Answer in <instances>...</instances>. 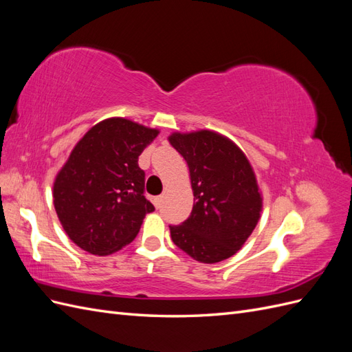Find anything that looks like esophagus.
I'll return each instance as SVG.
<instances>
[{
  "instance_id": "obj_1",
  "label": "esophagus",
  "mask_w": 352,
  "mask_h": 352,
  "mask_svg": "<svg viewBox=\"0 0 352 352\" xmlns=\"http://www.w3.org/2000/svg\"><path fill=\"white\" fill-rule=\"evenodd\" d=\"M163 195H158V197H155L154 198V204H155V207L157 208H160V207H162V202H163Z\"/></svg>"
}]
</instances>
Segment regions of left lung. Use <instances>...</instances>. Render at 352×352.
Segmentation results:
<instances>
[{
  "label": "left lung",
  "mask_w": 352,
  "mask_h": 352,
  "mask_svg": "<svg viewBox=\"0 0 352 352\" xmlns=\"http://www.w3.org/2000/svg\"><path fill=\"white\" fill-rule=\"evenodd\" d=\"M168 142L189 167L190 216L170 226L176 247L199 263H219L242 248L257 226L263 198L248 158L212 131L172 133Z\"/></svg>",
  "instance_id": "left-lung-1"
}]
</instances>
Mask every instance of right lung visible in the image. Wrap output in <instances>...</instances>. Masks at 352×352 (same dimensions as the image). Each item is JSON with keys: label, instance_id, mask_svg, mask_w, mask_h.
I'll list each match as a JSON object with an SVG mask.
<instances>
[{"label": "right lung", "instance_id": "obj_1", "mask_svg": "<svg viewBox=\"0 0 352 352\" xmlns=\"http://www.w3.org/2000/svg\"><path fill=\"white\" fill-rule=\"evenodd\" d=\"M157 129L123 117L95 124L61 167L54 207L63 229L79 248L110 255L131 243L154 206L144 195L145 173L138 158Z\"/></svg>", "mask_w": 352, "mask_h": 352}]
</instances>
